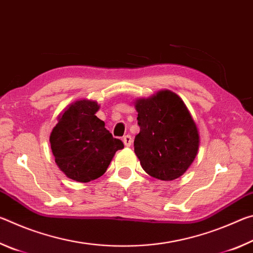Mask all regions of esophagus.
<instances>
[{"label":"esophagus","instance_id":"obj_1","mask_svg":"<svg viewBox=\"0 0 253 253\" xmlns=\"http://www.w3.org/2000/svg\"><path fill=\"white\" fill-rule=\"evenodd\" d=\"M123 142L125 144L126 147H129L131 145V136L130 135H125L123 137Z\"/></svg>","mask_w":253,"mask_h":253}]
</instances>
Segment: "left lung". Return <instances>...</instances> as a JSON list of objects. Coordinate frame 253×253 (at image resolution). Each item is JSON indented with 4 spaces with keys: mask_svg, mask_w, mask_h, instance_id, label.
Masks as SVG:
<instances>
[{
    "mask_svg": "<svg viewBox=\"0 0 253 253\" xmlns=\"http://www.w3.org/2000/svg\"><path fill=\"white\" fill-rule=\"evenodd\" d=\"M139 134L135 154L143 169L162 181H173L186 172L200 146L196 124L184 101L170 90H161L135 101Z\"/></svg>",
    "mask_w": 253,
    "mask_h": 253,
    "instance_id": "obj_1",
    "label": "left lung"
}]
</instances>
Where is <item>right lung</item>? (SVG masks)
<instances>
[{
	"mask_svg": "<svg viewBox=\"0 0 253 253\" xmlns=\"http://www.w3.org/2000/svg\"><path fill=\"white\" fill-rule=\"evenodd\" d=\"M99 105L92 100H77L59 115L50 135V144L58 168L74 181L87 183L100 177L118 149L121 139L114 138L105 123L96 116Z\"/></svg>",
	"mask_w": 253,
	"mask_h": 253,
	"instance_id": "1",
	"label": "right lung"
}]
</instances>
